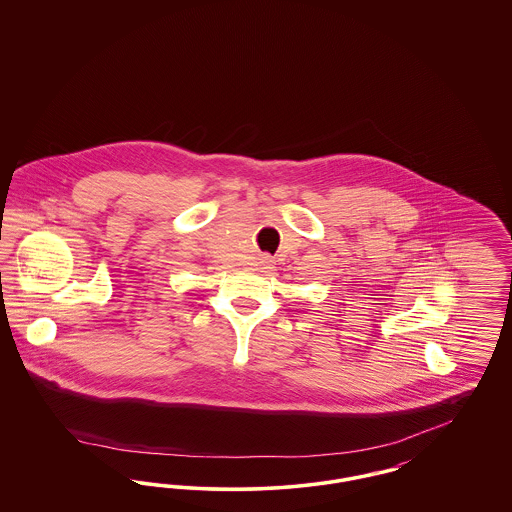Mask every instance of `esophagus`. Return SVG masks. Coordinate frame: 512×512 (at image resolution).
Listing matches in <instances>:
<instances>
[{
    "label": "esophagus",
    "instance_id": "34e87169",
    "mask_svg": "<svg viewBox=\"0 0 512 512\" xmlns=\"http://www.w3.org/2000/svg\"><path fill=\"white\" fill-rule=\"evenodd\" d=\"M261 267L272 268V259H270V257H263V259H261Z\"/></svg>",
    "mask_w": 512,
    "mask_h": 512
}]
</instances>
